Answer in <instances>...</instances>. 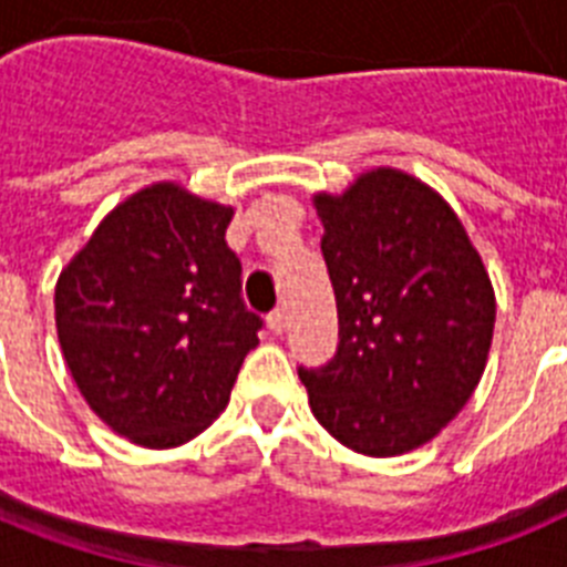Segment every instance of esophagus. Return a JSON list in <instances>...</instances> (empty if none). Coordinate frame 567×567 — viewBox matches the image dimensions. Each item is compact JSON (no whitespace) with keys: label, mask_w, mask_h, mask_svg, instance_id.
I'll return each instance as SVG.
<instances>
[{"label":"esophagus","mask_w":567,"mask_h":567,"mask_svg":"<svg viewBox=\"0 0 567 567\" xmlns=\"http://www.w3.org/2000/svg\"><path fill=\"white\" fill-rule=\"evenodd\" d=\"M267 323H269V329H272L275 334H280L284 332V329H287V309H272V312H269V318H267Z\"/></svg>","instance_id":"34e87169"}]
</instances>
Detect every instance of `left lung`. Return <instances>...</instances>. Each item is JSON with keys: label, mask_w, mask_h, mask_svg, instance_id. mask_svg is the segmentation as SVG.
Returning <instances> with one entry per match:
<instances>
[{"label": "left lung", "mask_w": 567, "mask_h": 567, "mask_svg": "<svg viewBox=\"0 0 567 567\" xmlns=\"http://www.w3.org/2000/svg\"><path fill=\"white\" fill-rule=\"evenodd\" d=\"M338 352L298 374L318 423L369 457L437 437L483 378L494 289L454 209L400 169L315 195Z\"/></svg>", "instance_id": "1"}]
</instances>
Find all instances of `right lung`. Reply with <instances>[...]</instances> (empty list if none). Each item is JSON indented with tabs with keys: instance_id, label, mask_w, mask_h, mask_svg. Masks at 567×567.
I'll list each match as a JSON object with an SVG mask.
<instances>
[{
	"instance_id": "right-lung-1",
	"label": "right lung",
	"mask_w": 567,
	"mask_h": 567,
	"mask_svg": "<svg viewBox=\"0 0 567 567\" xmlns=\"http://www.w3.org/2000/svg\"><path fill=\"white\" fill-rule=\"evenodd\" d=\"M233 209L178 184L130 195L56 284V329L90 409L127 440L173 449L229 403L264 320L240 298Z\"/></svg>"
}]
</instances>
